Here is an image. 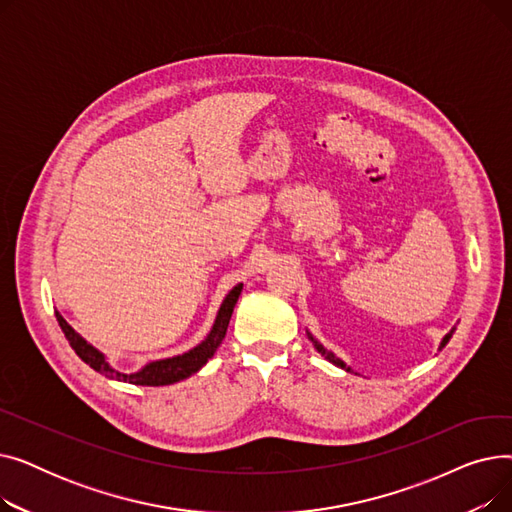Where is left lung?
<instances>
[{"label":"left lung","mask_w":512,"mask_h":512,"mask_svg":"<svg viewBox=\"0 0 512 512\" xmlns=\"http://www.w3.org/2000/svg\"><path fill=\"white\" fill-rule=\"evenodd\" d=\"M307 336H309V340L313 342V346L317 348V353H321V355H324V357H326V359H328L330 363H334V365H338V367H342V369H346V371H351V367H346V363H344V361H340V359H338V357H336L334 353H330V351H328V348H324V346H321V344H319V342H317V340H315V338H313L311 334H307ZM450 336H452V332L444 336V340H442V348H444V346L448 344Z\"/></svg>","instance_id":"8db88e82"}]
</instances>
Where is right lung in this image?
Here are the masks:
<instances>
[{
    "label": "right lung",
    "instance_id": "1",
    "mask_svg": "<svg viewBox=\"0 0 512 512\" xmlns=\"http://www.w3.org/2000/svg\"><path fill=\"white\" fill-rule=\"evenodd\" d=\"M240 290H242V284L234 286L228 297L224 299L222 307H220V313L218 317H215V324L209 332V336L199 344L195 346L193 351H188L184 355H178V357H172V359H164V361H153L149 363L147 367H143L141 371L137 373H118L114 371L110 365L105 363L103 355L97 351V348H93L85 338H80L68 324L66 319L56 313L58 317V324L64 332V336L68 338L70 346L74 348V353L83 359L89 367H93L95 371L103 373L105 378L110 380H118V382H128V384H137V386H168V384H174V382H180L184 378H188V375L197 373L211 357L213 353L218 351V346L222 344L224 336H226V330H228V324H230V317H232V311H234V305L240 297Z\"/></svg>",
    "mask_w": 512,
    "mask_h": 512
}]
</instances>
